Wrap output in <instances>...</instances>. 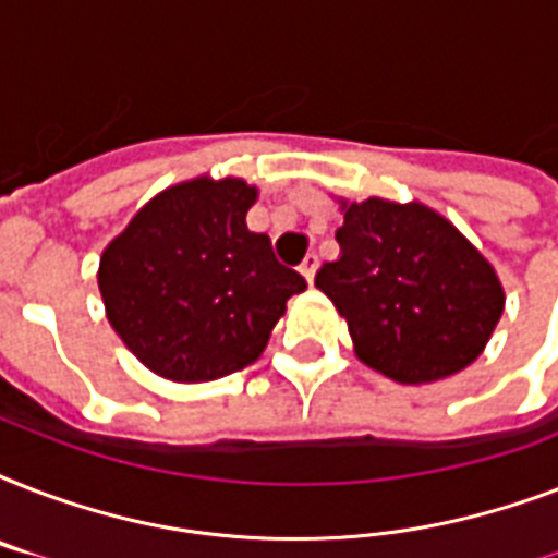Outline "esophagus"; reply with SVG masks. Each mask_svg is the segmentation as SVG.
Wrapping results in <instances>:
<instances>
[{"label":"esophagus","mask_w":558,"mask_h":558,"mask_svg":"<svg viewBox=\"0 0 558 558\" xmlns=\"http://www.w3.org/2000/svg\"><path fill=\"white\" fill-rule=\"evenodd\" d=\"M315 269H318V254H306L304 263H301V275L306 278V283L315 280Z\"/></svg>","instance_id":"obj_1"}]
</instances>
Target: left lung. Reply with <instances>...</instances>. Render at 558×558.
Wrapping results in <instances>:
<instances>
[{
    "label": "left lung",
    "mask_w": 558,
    "mask_h": 558,
    "mask_svg": "<svg viewBox=\"0 0 558 558\" xmlns=\"http://www.w3.org/2000/svg\"><path fill=\"white\" fill-rule=\"evenodd\" d=\"M339 260L315 287L348 322L356 356L388 379L420 385L472 365L504 313L484 254L420 202H341Z\"/></svg>",
    "instance_id": "left-lung-1"
}]
</instances>
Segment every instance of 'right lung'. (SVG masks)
I'll return each instance as SVG.
<instances>
[{
	"label": "right lung",
	"instance_id": "1",
	"mask_svg": "<svg viewBox=\"0 0 558 558\" xmlns=\"http://www.w3.org/2000/svg\"><path fill=\"white\" fill-rule=\"evenodd\" d=\"M257 187L199 177L153 196L100 254L112 330L142 365L173 381H210L260 359L306 280L245 226Z\"/></svg>",
	"mask_w": 558,
	"mask_h": 558
}]
</instances>
